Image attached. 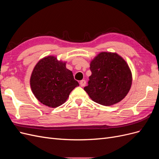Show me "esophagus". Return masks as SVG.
<instances>
[{"label":"esophagus","instance_id":"obj_1","mask_svg":"<svg viewBox=\"0 0 159 159\" xmlns=\"http://www.w3.org/2000/svg\"><path fill=\"white\" fill-rule=\"evenodd\" d=\"M80 84L81 85V87H84V86L86 84V81L83 80H81L80 82Z\"/></svg>","mask_w":159,"mask_h":159}]
</instances>
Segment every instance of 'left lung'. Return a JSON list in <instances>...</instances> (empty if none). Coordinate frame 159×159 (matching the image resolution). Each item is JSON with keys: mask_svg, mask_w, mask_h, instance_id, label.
Here are the masks:
<instances>
[{"mask_svg": "<svg viewBox=\"0 0 159 159\" xmlns=\"http://www.w3.org/2000/svg\"><path fill=\"white\" fill-rule=\"evenodd\" d=\"M89 68L91 75L84 90L93 102L110 106L125 98L131 87L132 74L121 56L100 52L90 62Z\"/></svg>", "mask_w": 159, "mask_h": 159, "instance_id": "1", "label": "left lung"}]
</instances>
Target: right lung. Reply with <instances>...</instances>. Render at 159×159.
<instances>
[{
	"label": "right lung",
	"instance_id": "add662e5",
	"mask_svg": "<svg viewBox=\"0 0 159 159\" xmlns=\"http://www.w3.org/2000/svg\"><path fill=\"white\" fill-rule=\"evenodd\" d=\"M66 62L53 56L38 62L30 77L32 93L40 103L54 108L64 103L77 86L72 71L66 68Z\"/></svg>",
	"mask_w": 159,
	"mask_h": 159
}]
</instances>
